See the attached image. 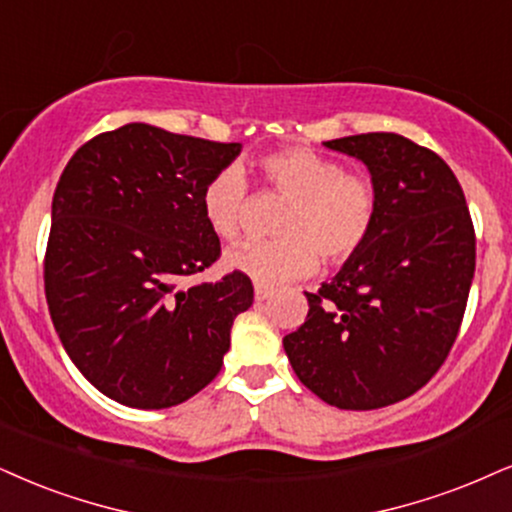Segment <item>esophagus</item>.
<instances>
[{
	"mask_svg": "<svg viewBox=\"0 0 512 512\" xmlns=\"http://www.w3.org/2000/svg\"><path fill=\"white\" fill-rule=\"evenodd\" d=\"M270 296H273V289L263 287V285H256V301H268Z\"/></svg>",
	"mask_w": 512,
	"mask_h": 512,
	"instance_id": "obj_1",
	"label": "esophagus"
}]
</instances>
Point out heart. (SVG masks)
<instances>
[{"mask_svg":"<svg viewBox=\"0 0 512 512\" xmlns=\"http://www.w3.org/2000/svg\"><path fill=\"white\" fill-rule=\"evenodd\" d=\"M263 189L287 199L275 220L280 237L244 242L225 254V266L263 287L311 275L320 258L337 268L361 254L375 230L377 189L363 173L308 147H285L258 156ZM204 220L225 242H235L249 211V182L237 166L216 170L199 194Z\"/></svg>","mask_w":512,"mask_h":512,"instance_id":"obj_1","label":"heart"}]
</instances>
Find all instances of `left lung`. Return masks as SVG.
<instances>
[{
  "mask_svg": "<svg viewBox=\"0 0 512 512\" xmlns=\"http://www.w3.org/2000/svg\"><path fill=\"white\" fill-rule=\"evenodd\" d=\"M325 147L368 166L375 230L332 282L306 292L304 325L282 344L315 396L375 410L425 387L449 356L475 275V225L460 182L432 149L396 132Z\"/></svg>",
  "mask_w": 512,
  "mask_h": 512,
  "instance_id": "obj_1",
  "label": "left lung"
}]
</instances>
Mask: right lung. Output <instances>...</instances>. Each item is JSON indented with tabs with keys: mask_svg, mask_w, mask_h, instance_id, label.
<instances>
[{
	"mask_svg": "<svg viewBox=\"0 0 512 512\" xmlns=\"http://www.w3.org/2000/svg\"><path fill=\"white\" fill-rule=\"evenodd\" d=\"M239 149L128 123L92 137L63 168L44 294L71 361L123 406L170 408L204 389L254 301L237 270L180 287L220 258L199 194Z\"/></svg>",
	"mask_w": 512,
	"mask_h": 512,
	"instance_id": "1",
	"label": "right lung"
}]
</instances>
